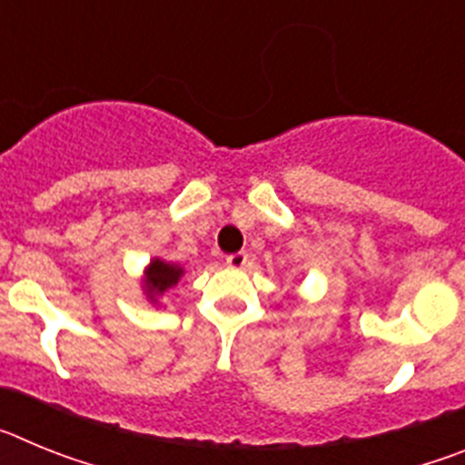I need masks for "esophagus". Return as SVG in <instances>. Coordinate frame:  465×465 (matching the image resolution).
I'll list each match as a JSON object with an SVG mask.
<instances>
[{"mask_svg":"<svg viewBox=\"0 0 465 465\" xmlns=\"http://www.w3.org/2000/svg\"><path fill=\"white\" fill-rule=\"evenodd\" d=\"M246 261H249V253H246V252L230 253V256L225 258V262H228V268H232V270H242L246 265Z\"/></svg>","mask_w":465,"mask_h":465,"instance_id":"esophagus-1","label":"esophagus"}]
</instances>
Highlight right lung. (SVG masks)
Listing matches in <instances>:
<instances>
[{"instance_id": "add662e5", "label": "right lung", "mask_w": 465, "mask_h": 465, "mask_svg": "<svg viewBox=\"0 0 465 465\" xmlns=\"http://www.w3.org/2000/svg\"><path fill=\"white\" fill-rule=\"evenodd\" d=\"M182 277V265L167 262L163 258H153L149 268H146V277H143V293H146L151 302H158L160 295L165 293L167 289H172V286H176Z\"/></svg>"}]
</instances>
